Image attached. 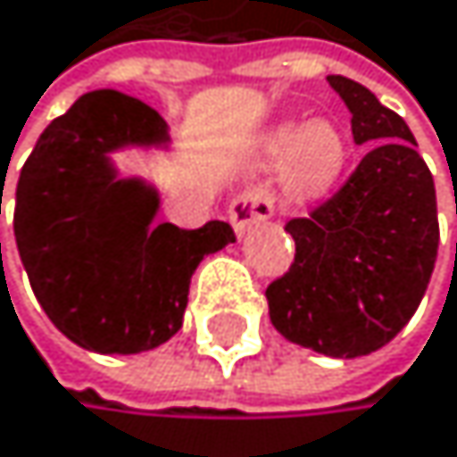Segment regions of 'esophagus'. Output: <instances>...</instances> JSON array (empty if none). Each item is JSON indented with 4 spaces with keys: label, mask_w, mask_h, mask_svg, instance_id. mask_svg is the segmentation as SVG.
<instances>
[{
    "label": "esophagus",
    "mask_w": 457,
    "mask_h": 457,
    "mask_svg": "<svg viewBox=\"0 0 457 457\" xmlns=\"http://www.w3.org/2000/svg\"><path fill=\"white\" fill-rule=\"evenodd\" d=\"M274 211V202H271V194L263 191V188H252V191H244L238 199H233L230 205V224L238 238H244L252 227L261 224L263 219H269Z\"/></svg>",
    "instance_id": "esophagus-1"
}]
</instances>
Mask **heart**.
<instances>
[{
    "instance_id": "b5f03b06",
    "label": "heart",
    "mask_w": 457,
    "mask_h": 457,
    "mask_svg": "<svg viewBox=\"0 0 457 457\" xmlns=\"http://www.w3.org/2000/svg\"><path fill=\"white\" fill-rule=\"evenodd\" d=\"M258 149L266 166H283V191L299 205L333 194L350 161V141L333 119L278 121Z\"/></svg>"
}]
</instances>
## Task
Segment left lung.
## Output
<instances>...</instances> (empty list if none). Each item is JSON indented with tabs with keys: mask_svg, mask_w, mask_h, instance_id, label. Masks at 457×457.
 <instances>
[{
	"mask_svg": "<svg viewBox=\"0 0 457 457\" xmlns=\"http://www.w3.org/2000/svg\"><path fill=\"white\" fill-rule=\"evenodd\" d=\"M353 113L355 144H375L346 186L308 219H291V269L266 288L286 341L361 358L397 336L428 291L438 255L433 174L403 116L361 82L328 77Z\"/></svg>",
	"mask_w": 457,
	"mask_h": 457,
	"instance_id": "1",
	"label": "left lung"
}]
</instances>
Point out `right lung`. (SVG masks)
Segmentation results:
<instances>
[{"instance_id":"1","label":"right lung","mask_w":457,"mask_h":457,"mask_svg":"<svg viewBox=\"0 0 457 457\" xmlns=\"http://www.w3.org/2000/svg\"><path fill=\"white\" fill-rule=\"evenodd\" d=\"M171 146L163 116L136 96L91 91L35 144L16 186V246L44 313L69 341L99 355L166 344L188 305L196 266L233 244V227L179 230L161 191L124 177L113 154Z\"/></svg>"}]
</instances>
